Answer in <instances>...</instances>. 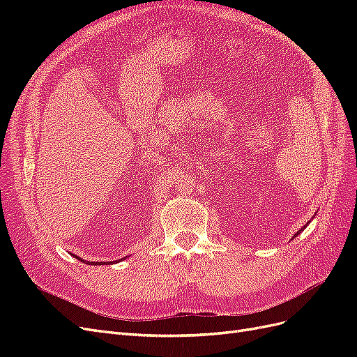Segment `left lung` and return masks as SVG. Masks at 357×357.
I'll return each instance as SVG.
<instances>
[{"label": "left lung", "mask_w": 357, "mask_h": 357, "mask_svg": "<svg viewBox=\"0 0 357 357\" xmlns=\"http://www.w3.org/2000/svg\"><path fill=\"white\" fill-rule=\"evenodd\" d=\"M304 228H305V226H302V229H304ZM302 229H301V231H302ZM301 231H299V232H301ZM299 232H298V234H299ZM298 234H295V236H296Z\"/></svg>", "instance_id": "1"}]
</instances>
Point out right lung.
<instances>
[{
	"label": "right lung",
	"instance_id": "obj_1",
	"mask_svg": "<svg viewBox=\"0 0 357 357\" xmlns=\"http://www.w3.org/2000/svg\"><path fill=\"white\" fill-rule=\"evenodd\" d=\"M75 257H77V256H75ZM77 259L80 261V257H77ZM96 264H98V262H91V265H96Z\"/></svg>",
	"mask_w": 357,
	"mask_h": 357
}]
</instances>
